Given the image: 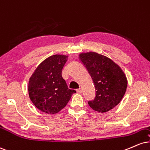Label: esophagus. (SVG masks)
<instances>
[{"label": "esophagus", "instance_id": "1", "mask_svg": "<svg viewBox=\"0 0 150 150\" xmlns=\"http://www.w3.org/2000/svg\"><path fill=\"white\" fill-rule=\"evenodd\" d=\"M76 92L78 93H82V89L81 88H79L76 90Z\"/></svg>", "mask_w": 150, "mask_h": 150}]
</instances>
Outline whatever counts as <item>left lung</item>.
Segmentation results:
<instances>
[{
    "mask_svg": "<svg viewBox=\"0 0 150 150\" xmlns=\"http://www.w3.org/2000/svg\"><path fill=\"white\" fill-rule=\"evenodd\" d=\"M79 59L91 75L96 88V98L88 101L96 112H107L122 100L127 88V79L119 65L106 56L95 52H83Z\"/></svg>",
    "mask_w": 150,
    "mask_h": 150,
    "instance_id": "8db88e82",
    "label": "left lung"
}]
</instances>
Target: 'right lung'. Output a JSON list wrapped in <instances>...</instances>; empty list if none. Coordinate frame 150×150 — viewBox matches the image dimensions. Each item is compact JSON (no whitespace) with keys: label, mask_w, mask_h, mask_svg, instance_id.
<instances>
[{"label":"right lung","mask_w":150,"mask_h":150,"mask_svg":"<svg viewBox=\"0 0 150 150\" xmlns=\"http://www.w3.org/2000/svg\"><path fill=\"white\" fill-rule=\"evenodd\" d=\"M68 56L54 54L38 65L29 79L28 91L31 102L38 110L56 114L67 105L74 90L69 89L62 76Z\"/></svg>","instance_id":"add662e5"}]
</instances>
